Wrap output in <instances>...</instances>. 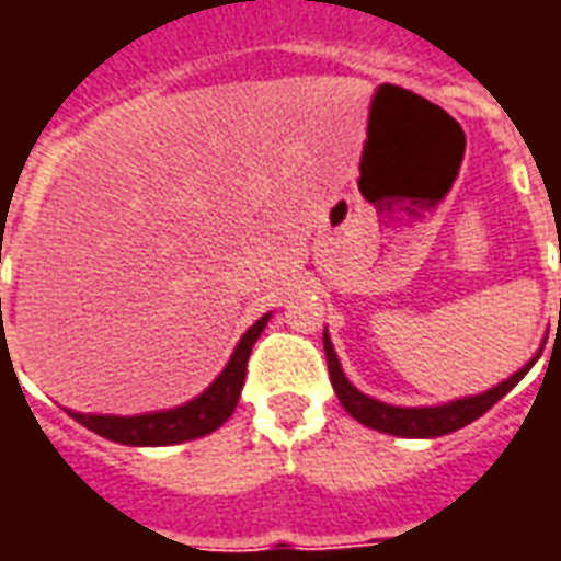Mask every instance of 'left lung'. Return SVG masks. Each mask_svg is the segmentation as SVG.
Here are the masks:
<instances>
[{
  "instance_id": "1",
  "label": "left lung",
  "mask_w": 561,
  "mask_h": 561,
  "mask_svg": "<svg viewBox=\"0 0 561 561\" xmlns=\"http://www.w3.org/2000/svg\"><path fill=\"white\" fill-rule=\"evenodd\" d=\"M324 354H328L330 385L336 390L342 409L352 414L354 421L364 423V426H373L378 433L402 435V438H435V435L457 433L466 423L478 421L483 412H490L505 393L517 388L519 378L526 376L531 364L538 360V354H535L519 373H514L507 381L495 385L486 393H478V397H462V400L445 402V405H426V409H402V405H388V402L373 400V397H366V393L354 388L352 381L345 378V373H342L340 357L333 352V342H330L328 333H324Z\"/></svg>"
}]
</instances>
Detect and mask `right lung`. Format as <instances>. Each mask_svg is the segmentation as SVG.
Wrapping results in <instances>:
<instances>
[{"label":"right lung","mask_w":561,"mask_h":561,"mask_svg":"<svg viewBox=\"0 0 561 561\" xmlns=\"http://www.w3.org/2000/svg\"><path fill=\"white\" fill-rule=\"evenodd\" d=\"M270 316L257 318L252 328L245 330L243 340L237 342L231 360L221 369L219 378L209 385L201 397H195L185 405L168 409V412L152 414H135V417H119V414H80L68 412L87 430L99 433L102 438L119 442V445L131 447H161V445H180V442H192L201 435H209L219 430L221 423L228 421L237 409L240 390L245 381V364L252 345L261 336V330L267 328Z\"/></svg>","instance_id":"add662e5"}]
</instances>
